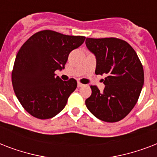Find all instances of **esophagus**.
I'll return each mask as SVG.
<instances>
[{
	"mask_svg": "<svg viewBox=\"0 0 157 157\" xmlns=\"http://www.w3.org/2000/svg\"><path fill=\"white\" fill-rule=\"evenodd\" d=\"M82 86H83V85H82L81 83H80V82H78V83H77V87H78V88H80V87H82Z\"/></svg>",
	"mask_w": 157,
	"mask_h": 157,
	"instance_id": "1",
	"label": "esophagus"
}]
</instances>
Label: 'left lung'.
Here are the masks:
<instances>
[{
    "mask_svg": "<svg viewBox=\"0 0 157 157\" xmlns=\"http://www.w3.org/2000/svg\"><path fill=\"white\" fill-rule=\"evenodd\" d=\"M86 47L96 58V75H105L100 92L90 86L86 100L89 111L98 119L117 122L126 117L136 104L144 82V67L129 44L117 38H86Z\"/></svg>",
    "mask_w": 157,
    "mask_h": 157,
    "instance_id": "obj_1",
    "label": "left lung"
}]
</instances>
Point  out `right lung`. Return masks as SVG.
Segmentation results:
<instances>
[{"mask_svg": "<svg viewBox=\"0 0 157 157\" xmlns=\"http://www.w3.org/2000/svg\"><path fill=\"white\" fill-rule=\"evenodd\" d=\"M86 37L67 36L54 31H40L26 41L16 55L12 85L19 103L38 119L59 114L76 90L75 79L62 81L54 71L65 67L71 51Z\"/></svg>", "mask_w": 157, "mask_h": 157, "instance_id": "right-lung-1", "label": "right lung"}]
</instances>
